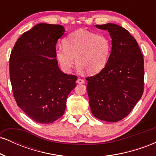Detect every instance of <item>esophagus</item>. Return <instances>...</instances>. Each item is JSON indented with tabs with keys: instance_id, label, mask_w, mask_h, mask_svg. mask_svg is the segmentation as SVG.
<instances>
[{
	"instance_id": "34e87169",
	"label": "esophagus",
	"mask_w": 156,
	"mask_h": 156,
	"mask_svg": "<svg viewBox=\"0 0 156 156\" xmlns=\"http://www.w3.org/2000/svg\"><path fill=\"white\" fill-rule=\"evenodd\" d=\"M76 82L78 83H84L85 80H84L83 79H82V78H78V80H77Z\"/></svg>"
}]
</instances>
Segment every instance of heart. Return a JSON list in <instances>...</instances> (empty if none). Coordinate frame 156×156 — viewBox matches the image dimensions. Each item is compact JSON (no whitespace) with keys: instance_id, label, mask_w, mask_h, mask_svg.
<instances>
[{"instance_id":"b5f03b06","label":"heart","mask_w":156,"mask_h":156,"mask_svg":"<svg viewBox=\"0 0 156 156\" xmlns=\"http://www.w3.org/2000/svg\"><path fill=\"white\" fill-rule=\"evenodd\" d=\"M64 47L55 51L56 59L64 72L69 73L76 64L89 73L100 72L106 65L112 50L108 36L79 29L64 39Z\"/></svg>"}]
</instances>
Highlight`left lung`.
Masks as SVG:
<instances>
[{
  "label": "left lung",
  "instance_id": "8db88e82",
  "mask_svg": "<svg viewBox=\"0 0 156 156\" xmlns=\"http://www.w3.org/2000/svg\"><path fill=\"white\" fill-rule=\"evenodd\" d=\"M112 39L110 58L98 74L86 78L92 114L105 122L122 120L130 114L144 92V58L136 40L122 27L97 25Z\"/></svg>",
  "mask_w": 156,
  "mask_h": 156
}]
</instances>
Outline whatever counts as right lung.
I'll list each match as a JSON object with an SVG mask.
<instances>
[{
  "instance_id": "add662e5",
  "label": "right lung",
  "mask_w": 156,
  "mask_h": 156,
  "mask_svg": "<svg viewBox=\"0 0 156 156\" xmlns=\"http://www.w3.org/2000/svg\"><path fill=\"white\" fill-rule=\"evenodd\" d=\"M61 25L39 23L24 32L11 52L9 76L18 106L41 124L57 120L64 114L68 94L78 77L61 71L55 44L64 34Z\"/></svg>"
}]
</instances>
